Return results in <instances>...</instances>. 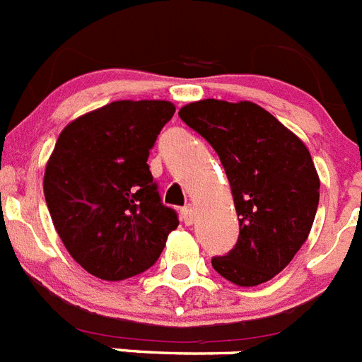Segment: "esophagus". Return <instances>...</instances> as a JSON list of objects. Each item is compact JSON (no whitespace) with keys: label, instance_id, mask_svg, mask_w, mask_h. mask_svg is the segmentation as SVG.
Instances as JSON below:
<instances>
[{"label":"esophagus","instance_id":"obj_1","mask_svg":"<svg viewBox=\"0 0 362 362\" xmlns=\"http://www.w3.org/2000/svg\"><path fill=\"white\" fill-rule=\"evenodd\" d=\"M182 215V221H184V224H193V221H195V209H193V206H186V208H182L180 211Z\"/></svg>","mask_w":362,"mask_h":362}]
</instances>
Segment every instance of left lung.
Masks as SVG:
<instances>
[{
	"instance_id": "1",
	"label": "left lung",
	"mask_w": 362,
	"mask_h": 362,
	"mask_svg": "<svg viewBox=\"0 0 362 362\" xmlns=\"http://www.w3.org/2000/svg\"><path fill=\"white\" fill-rule=\"evenodd\" d=\"M178 115L218 154L238 211V243L211 265L241 287L265 284L308 241L317 215L320 180L308 147L248 101L204 99Z\"/></svg>"
}]
</instances>
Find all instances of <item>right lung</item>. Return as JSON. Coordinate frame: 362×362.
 Instances as JSON below:
<instances>
[{
	"label": "right lung",
	"instance_id": "add662e5",
	"mask_svg": "<svg viewBox=\"0 0 362 362\" xmlns=\"http://www.w3.org/2000/svg\"><path fill=\"white\" fill-rule=\"evenodd\" d=\"M175 114L167 101H115L60 132L44 176L53 224L71 257L108 281L154 265L178 215L147 158Z\"/></svg>",
	"mask_w": 362,
	"mask_h": 362
}]
</instances>
